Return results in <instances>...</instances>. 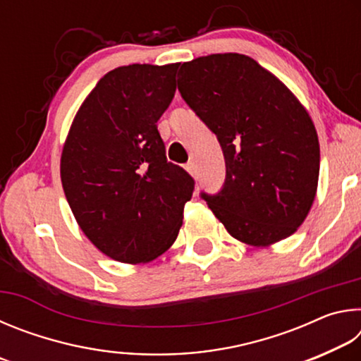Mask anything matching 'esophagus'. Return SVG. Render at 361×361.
I'll list each match as a JSON object with an SVG mask.
<instances>
[{
  "mask_svg": "<svg viewBox=\"0 0 361 361\" xmlns=\"http://www.w3.org/2000/svg\"><path fill=\"white\" fill-rule=\"evenodd\" d=\"M186 170L189 172V175L192 176V178H197V169H195V164L194 162H188L186 164Z\"/></svg>",
  "mask_w": 361,
  "mask_h": 361,
  "instance_id": "1",
  "label": "esophagus"
}]
</instances>
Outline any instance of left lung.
Masks as SVG:
<instances>
[{"label":"left lung","mask_w":361,"mask_h":361,"mask_svg":"<svg viewBox=\"0 0 361 361\" xmlns=\"http://www.w3.org/2000/svg\"><path fill=\"white\" fill-rule=\"evenodd\" d=\"M183 99L218 137L224 188L202 194L226 231L252 247L295 234L314 204L320 145L307 109L243 54H212L180 68Z\"/></svg>","instance_id":"8db88e82"}]
</instances>
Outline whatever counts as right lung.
Wrapping results in <instances>:
<instances>
[{"instance_id": "add662e5", "label": "right lung", "mask_w": 361, "mask_h": 361, "mask_svg": "<svg viewBox=\"0 0 361 361\" xmlns=\"http://www.w3.org/2000/svg\"><path fill=\"white\" fill-rule=\"evenodd\" d=\"M178 63H133L106 73L79 106L60 178L79 228L103 255L126 264L172 247L194 180L167 162L159 118L172 102Z\"/></svg>"}]
</instances>
